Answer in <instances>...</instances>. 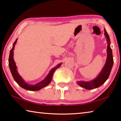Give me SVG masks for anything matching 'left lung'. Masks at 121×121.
Returning <instances> with one entry per match:
<instances>
[{"label": "left lung", "instance_id": "1", "mask_svg": "<svg viewBox=\"0 0 121 121\" xmlns=\"http://www.w3.org/2000/svg\"><path fill=\"white\" fill-rule=\"evenodd\" d=\"M104 32H105V36L106 38V41L107 42V56L105 65L98 76L93 80L90 81H77V83L80 86L83 87L86 90L95 89L103 84L109 77L110 71L113 65V56H112V50L110 46V40L109 35H108L105 29H104Z\"/></svg>", "mask_w": 121, "mask_h": 121}]
</instances>
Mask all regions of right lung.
Returning <instances> with one entry per match:
<instances>
[{"instance_id":"obj_1","label":"right lung","mask_w":121,"mask_h":121,"mask_svg":"<svg viewBox=\"0 0 121 121\" xmlns=\"http://www.w3.org/2000/svg\"><path fill=\"white\" fill-rule=\"evenodd\" d=\"M17 39H16L15 42H14L13 44L12 48L11 49V51H10L9 59V67L14 81H15L20 86L25 90L32 91L40 90V89H43V87L48 86L49 84L51 83V81H52L53 75V73H54V71H56V69H58L61 66V65H62V63H59V64L56 65V67L53 68L52 69H51V70H50V73H48V76L45 78L44 79L40 82L36 83L35 84H28L26 82H25V81L23 80L22 77L19 75V73H18V71L17 70V67H16L15 62V61H14L13 58V52L15 44L16 43H17Z\"/></svg>"}]
</instances>
